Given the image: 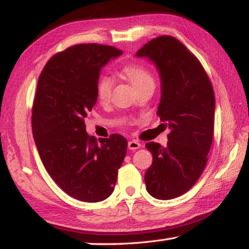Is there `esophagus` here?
Here are the masks:
<instances>
[{"instance_id":"esophagus-1","label":"esophagus","mask_w":249,"mask_h":249,"mask_svg":"<svg viewBox=\"0 0 249 249\" xmlns=\"http://www.w3.org/2000/svg\"><path fill=\"white\" fill-rule=\"evenodd\" d=\"M141 146H142V144L141 142H139L138 141H130L128 142V148L129 149H131V151H136V149H138V148H141Z\"/></svg>"}]
</instances>
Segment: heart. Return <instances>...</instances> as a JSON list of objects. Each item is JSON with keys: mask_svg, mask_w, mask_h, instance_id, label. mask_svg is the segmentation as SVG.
Listing matches in <instances>:
<instances>
[{"mask_svg": "<svg viewBox=\"0 0 249 249\" xmlns=\"http://www.w3.org/2000/svg\"><path fill=\"white\" fill-rule=\"evenodd\" d=\"M121 72L137 90L147 85H154V77L152 72L141 63L132 62L125 64L121 69ZM112 84V79L108 76H102L97 80L96 97L101 103H107L110 100Z\"/></svg>", "mask_w": 249, "mask_h": 249, "instance_id": "b5f03b06", "label": "heart"}]
</instances>
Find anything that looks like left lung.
<instances>
[{"mask_svg": "<svg viewBox=\"0 0 249 249\" xmlns=\"http://www.w3.org/2000/svg\"><path fill=\"white\" fill-rule=\"evenodd\" d=\"M136 55L148 57L159 69L158 115L170 128L165 147L146 144L153 155L146 189L158 199H172L188 192L206 166L214 132L213 87L202 63L175 37L153 38Z\"/></svg>", "mask_w": 249, "mask_h": 249, "instance_id": "8db88e82", "label": "left lung"}]
</instances>
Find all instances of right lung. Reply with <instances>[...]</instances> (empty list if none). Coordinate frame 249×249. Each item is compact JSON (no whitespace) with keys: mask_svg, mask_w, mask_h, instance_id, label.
<instances>
[{"mask_svg":"<svg viewBox=\"0 0 249 249\" xmlns=\"http://www.w3.org/2000/svg\"><path fill=\"white\" fill-rule=\"evenodd\" d=\"M120 54L100 44L70 46L47 61L37 84L32 127L40 160L56 185L81 202H101L113 193L127 154L124 136L97 144L85 124L97 101L102 67Z\"/></svg>","mask_w":249,"mask_h":249,"instance_id":"add662e5","label":"right lung"}]
</instances>
